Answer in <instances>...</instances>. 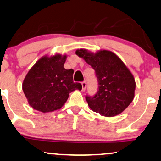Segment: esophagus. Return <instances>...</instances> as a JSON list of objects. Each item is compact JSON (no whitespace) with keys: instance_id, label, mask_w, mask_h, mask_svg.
Returning a JSON list of instances; mask_svg holds the SVG:
<instances>
[{"instance_id":"1","label":"esophagus","mask_w":161,"mask_h":161,"mask_svg":"<svg viewBox=\"0 0 161 161\" xmlns=\"http://www.w3.org/2000/svg\"><path fill=\"white\" fill-rule=\"evenodd\" d=\"M86 86H87V84H86V82H85V81H84V82H82V91H83V92H84V91L86 90Z\"/></svg>"}]
</instances>
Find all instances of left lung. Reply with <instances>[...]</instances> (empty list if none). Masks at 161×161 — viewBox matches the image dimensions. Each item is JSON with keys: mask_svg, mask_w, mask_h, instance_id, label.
Returning <instances> with one entry per match:
<instances>
[{"mask_svg": "<svg viewBox=\"0 0 161 161\" xmlns=\"http://www.w3.org/2000/svg\"><path fill=\"white\" fill-rule=\"evenodd\" d=\"M75 54L91 65L97 79V92L93 97L86 96L90 109L106 117L121 113L134 97L136 82L130 71L115 53L107 50L94 54L81 49Z\"/></svg>", "mask_w": 161, "mask_h": 161, "instance_id": "8db88e82", "label": "left lung"}]
</instances>
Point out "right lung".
Wrapping results in <instances>:
<instances>
[{
	"instance_id": "add662e5",
	"label": "right lung",
	"mask_w": 161,
	"mask_h": 161,
	"mask_svg": "<svg viewBox=\"0 0 161 161\" xmlns=\"http://www.w3.org/2000/svg\"><path fill=\"white\" fill-rule=\"evenodd\" d=\"M67 55L60 54L38 60L23 81L22 89L33 109L42 112L61 109L75 89L82 85L73 82V69L64 67Z\"/></svg>"
}]
</instances>
